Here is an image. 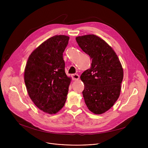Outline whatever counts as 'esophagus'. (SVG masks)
Masks as SVG:
<instances>
[{
	"label": "esophagus",
	"mask_w": 148,
	"mask_h": 148,
	"mask_svg": "<svg viewBox=\"0 0 148 148\" xmlns=\"http://www.w3.org/2000/svg\"><path fill=\"white\" fill-rule=\"evenodd\" d=\"M71 77L73 78V80H74V81L78 80L79 79V75H77V74H72Z\"/></svg>",
	"instance_id": "34e87169"
}]
</instances>
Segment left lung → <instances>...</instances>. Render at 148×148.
<instances>
[{
	"label": "left lung",
	"mask_w": 148,
	"mask_h": 148,
	"mask_svg": "<svg viewBox=\"0 0 148 148\" xmlns=\"http://www.w3.org/2000/svg\"><path fill=\"white\" fill-rule=\"evenodd\" d=\"M75 40L92 60L90 68L80 76L84 85V102L93 113H104L113 106L121 94L123 77L121 62L112 47L97 35L79 36Z\"/></svg>",
	"instance_id": "8db88e82"
}]
</instances>
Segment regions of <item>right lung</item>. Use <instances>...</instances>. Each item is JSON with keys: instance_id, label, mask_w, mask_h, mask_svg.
<instances>
[{"instance_id": "add662e5", "label": "right lung", "mask_w": 148, "mask_h": 148, "mask_svg": "<svg viewBox=\"0 0 148 148\" xmlns=\"http://www.w3.org/2000/svg\"><path fill=\"white\" fill-rule=\"evenodd\" d=\"M69 37L55 35L36 48L29 56L24 79L35 105L50 114L59 112L66 102L71 81L65 72L63 53Z\"/></svg>"}]
</instances>
